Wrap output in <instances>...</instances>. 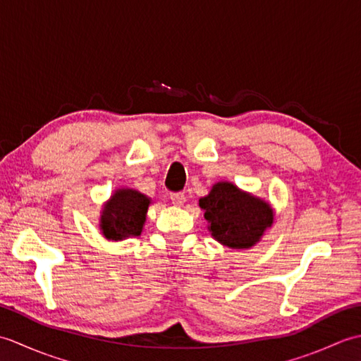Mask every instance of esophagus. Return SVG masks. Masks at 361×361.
<instances>
[{
	"label": "esophagus",
	"instance_id": "1",
	"mask_svg": "<svg viewBox=\"0 0 361 361\" xmlns=\"http://www.w3.org/2000/svg\"><path fill=\"white\" fill-rule=\"evenodd\" d=\"M171 200L175 206H183L186 202V197L183 192H173V194H171Z\"/></svg>",
	"mask_w": 361,
	"mask_h": 361
}]
</instances>
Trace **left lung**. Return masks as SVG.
I'll list each match as a JSON object with an SVG mask.
<instances>
[{
    "instance_id": "1",
    "label": "left lung",
    "mask_w": 361,
    "mask_h": 361,
    "mask_svg": "<svg viewBox=\"0 0 361 361\" xmlns=\"http://www.w3.org/2000/svg\"><path fill=\"white\" fill-rule=\"evenodd\" d=\"M211 235L234 250H248L273 225L274 212L262 198L243 192L233 183L219 181L198 200Z\"/></svg>"
}]
</instances>
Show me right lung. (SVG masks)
Listing matches in <instances>:
<instances>
[{
	"instance_id": "obj_1",
	"label": "right lung",
	"mask_w": 361,
	"mask_h": 361,
	"mask_svg": "<svg viewBox=\"0 0 361 361\" xmlns=\"http://www.w3.org/2000/svg\"><path fill=\"white\" fill-rule=\"evenodd\" d=\"M150 198L135 189H118L101 212V229L105 239L124 240L141 235Z\"/></svg>"
}]
</instances>
